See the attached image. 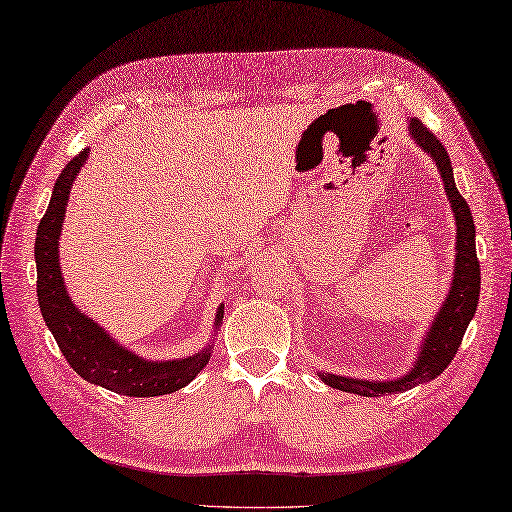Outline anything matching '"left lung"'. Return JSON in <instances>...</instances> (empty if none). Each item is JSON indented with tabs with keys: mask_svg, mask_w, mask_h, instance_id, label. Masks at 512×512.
<instances>
[{
	"mask_svg": "<svg viewBox=\"0 0 512 512\" xmlns=\"http://www.w3.org/2000/svg\"><path fill=\"white\" fill-rule=\"evenodd\" d=\"M407 129H410L412 140L420 149L434 157L442 184H445L453 217H456V267H453V280L447 300L442 302L438 315L434 317V322H431L429 333L425 335V342L420 346L418 359L414 361V368L407 372L405 377L394 381H366L320 372L322 381L326 385H331V388L361 396L399 394L405 390H412L414 385L436 379L438 374L449 366L451 359L456 357L464 331H467L480 300V260L478 252H475V223L471 217L469 203L464 201V197L456 188V181H453L449 153L436 135L427 127H423L420 120L412 118Z\"/></svg>",
	"mask_w": 512,
	"mask_h": 512,
	"instance_id": "left-lung-1",
	"label": "left lung"
}]
</instances>
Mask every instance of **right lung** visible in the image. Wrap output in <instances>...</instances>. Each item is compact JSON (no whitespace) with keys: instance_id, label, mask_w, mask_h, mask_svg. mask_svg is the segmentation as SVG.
Here are the masks:
<instances>
[{"instance_id":"1","label":"right lung","mask_w":512,"mask_h":512,"mask_svg":"<svg viewBox=\"0 0 512 512\" xmlns=\"http://www.w3.org/2000/svg\"><path fill=\"white\" fill-rule=\"evenodd\" d=\"M89 149H83L61 170L50 206L37 227L34 260H37V295L45 324L52 331L63 357L76 374L94 385H102L124 396H160L184 388L210 361L212 346L192 357L173 361H149L122 348L107 331L89 320L67 295L59 263V236L76 173L83 168ZM223 320V304L214 326Z\"/></svg>"}]
</instances>
